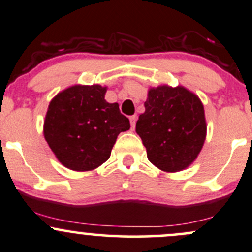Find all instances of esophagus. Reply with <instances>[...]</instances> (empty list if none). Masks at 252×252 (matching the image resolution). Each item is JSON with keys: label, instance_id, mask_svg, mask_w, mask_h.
Returning <instances> with one entry per match:
<instances>
[{"label": "esophagus", "instance_id": "obj_1", "mask_svg": "<svg viewBox=\"0 0 252 252\" xmlns=\"http://www.w3.org/2000/svg\"><path fill=\"white\" fill-rule=\"evenodd\" d=\"M136 120H137V116H130V124H131V129H135L136 126Z\"/></svg>", "mask_w": 252, "mask_h": 252}]
</instances>
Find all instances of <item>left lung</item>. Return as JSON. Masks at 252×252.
Masks as SVG:
<instances>
[{
  "instance_id": "8db88e82",
  "label": "left lung",
  "mask_w": 252,
  "mask_h": 252,
  "mask_svg": "<svg viewBox=\"0 0 252 252\" xmlns=\"http://www.w3.org/2000/svg\"><path fill=\"white\" fill-rule=\"evenodd\" d=\"M144 108L136 132L146 147L148 160L163 172L187 168L206 138L201 100L184 86L161 85L149 90Z\"/></svg>"
}]
</instances>
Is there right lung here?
Returning <instances> with one entry per match:
<instances>
[{"label":"right lung","instance_id":"right-lung-1","mask_svg":"<svg viewBox=\"0 0 252 252\" xmlns=\"http://www.w3.org/2000/svg\"><path fill=\"white\" fill-rule=\"evenodd\" d=\"M106 88L74 85L59 92L48 105L43 136L65 167L92 170L105 162L120 132L130 129L117 103H108Z\"/></svg>","mask_w":252,"mask_h":252}]
</instances>
